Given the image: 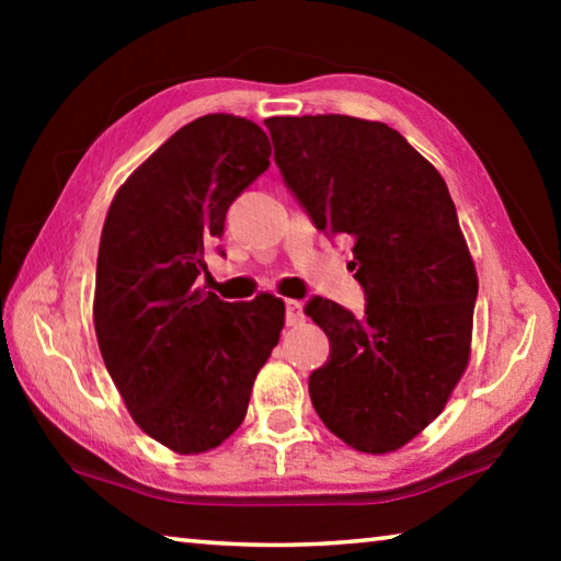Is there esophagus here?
<instances>
[{
  "label": "esophagus",
  "mask_w": 561,
  "mask_h": 561,
  "mask_svg": "<svg viewBox=\"0 0 561 561\" xmlns=\"http://www.w3.org/2000/svg\"><path fill=\"white\" fill-rule=\"evenodd\" d=\"M304 321V304L297 299H289L287 301V324L289 327H297Z\"/></svg>",
  "instance_id": "34e87169"
}]
</instances>
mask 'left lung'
<instances>
[{
	"mask_svg": "<svg viewBox=\"0 0 561 561\" xmlns=\"http://www.w3.org/2000/svg\"><path fill=\"white\" fill-rule=\"evenodd\" d=\"M264 126L284 183L317 230L351 242L366 291L360 317L307 304L331 346L311 403L351 448L393 453L443 413L470 360L478 272L448 185L386 123L329 113Z\"/></svg>",
	"mask_w": 561,
	"mask_h": 561,
	"instance_id": "1",
	"label": "left lung"
}]
</instances>
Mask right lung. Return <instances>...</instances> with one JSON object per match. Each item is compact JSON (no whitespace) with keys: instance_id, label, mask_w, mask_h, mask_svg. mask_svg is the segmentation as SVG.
<instances>
[{"instance_id":"1","label":"right lung","mask_w":561,"mask_h":561,"mask_svg":"<svg viewBox=\"0 0 561 561\" xmlns=\"http://www.w3.org/2000/svg\"><path fill=\"white\" fill-rule=\"evenodd\" d=\"M257 123L207 113L170 136L118 187L103 222L93 327L133 421L180 455L240 428L284 301L230 304L195 287L227 207L270 168Z\"/></svg>"}]
</instances>
